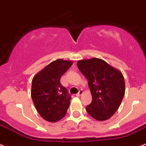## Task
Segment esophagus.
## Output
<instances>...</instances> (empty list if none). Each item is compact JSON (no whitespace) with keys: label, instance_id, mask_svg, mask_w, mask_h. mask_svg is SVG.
Returning <instances> with one entry per match:
<instances>
[{"label":"esophagus","instance_id":"1","mask_svg":"<svg viewBox=\"0 0 146 146\" xmlns=\"http://www.w3.org/2000/svg\"><path fill=\"white\" fill-rule=\"evenodd\" d=\"M83 94V90H80V91H79L78 93L77 94H76V96L79 97V96H81Z\"/></svg>","mask_w":146,"mask_h":146}]
</instances>
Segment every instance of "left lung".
Listing matches in <instances>:
<instances>
[{
  "label": "left lung",
  "instance_id": "obj_1",
  "mask_svg": "<svg viewBox=\"0 0 146 146\" xmlns=\"http://www.w3.org/2000/svg\"><path fill=\"white\" fill-rule=\"evenodd\" d=\"M80 71L87 78L92 102L86 107L90 116L99 121L114 115L125 94V80L121 71L97 58L77 62Z\"/></svg>",
  "mask_w": 146,
  "mask_h": 146
}]
</instances>
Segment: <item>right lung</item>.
<instances>
[{
	"label": "right lung",
	"mask_w": 146,
	"mask_h": 146,
	"mask_svg": "<svg viewBox=\"0 0 146 146\" xmlns=\"http://www.w3.org/2000/svg\"><path fill=\"white\" fill-rule=\"evenodd\" d=\"M68 60L57 59L34 76L31 98L40 116L55 123L66 115L71 99L66 88L60 83V78L72 66Z\"/></svg>",
	"instance_id": "1"
}]
</instances>
